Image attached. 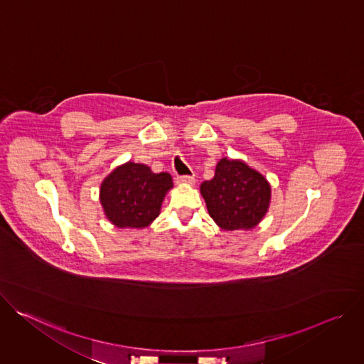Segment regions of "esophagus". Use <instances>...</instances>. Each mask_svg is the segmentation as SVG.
Here are the masks:
<instances>
[{
	"label": "esophagus",
	"mask_w": 364,
	"mask_h": 364,
	"mask_svg": "<svg viewBox=\"0 0 364 364\" xmlns=\"http://www.w3.org/2000/svg\"><path fill=\"white\" fill-rule=\"evenodd\" d=\"M176 181L178 184H190L191 186L196 183V178H194V176H177Z\"/></svg>",
	"instance_id": "1"
}]
</instances>
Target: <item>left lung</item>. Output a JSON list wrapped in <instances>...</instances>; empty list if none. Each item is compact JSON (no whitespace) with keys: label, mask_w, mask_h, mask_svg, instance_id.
I'll return each mask as SVG.
<instances>
[{"label":"left lung","mask_w":364,"mask_h":364,"mask_svg":"<svg viewBox=\"0 0 364 364\" xmlns=\"http://www.w3.org/2000/svg\"><path fill=\"white\" fill-rule=\"evenodd\" d=\"M207 210L225 230L252 229L265 216L271 186L243 161L222 159L215 177L200 186Z\"/></svg>","instance_id":"left-lung-1"}]
</instances>
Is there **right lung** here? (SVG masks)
Masks as SVG:
<instances>
[{
	"label": "right lung",
	"instance_id": "right-lung-1",
	"mask_svg": "<svg viewBox=\"0 0 364 364\" xmlns=\"http://www.w3.org/2000/svg\"><path fill=\"white\" fill-rule=\"evenodd\" d=\"M173 187L168 173L155 174L144 164L127 163L100 186V203L118 228H145L160 215L166 193Z\"/></svg>",
	"mask_w": 364,
	"mask_h": 364
}]
</instances>
